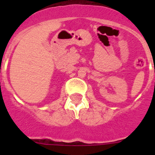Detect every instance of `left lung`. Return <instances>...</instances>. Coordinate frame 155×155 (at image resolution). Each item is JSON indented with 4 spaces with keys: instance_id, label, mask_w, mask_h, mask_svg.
Instances as JSON below:
<instances>
[{
    "instance_id": "1",
    "label": "left lung",
    "mask_w": 155,
    "mask_h": 155,
    "mask_svg": "<svg viewBox=\"0 0 155 155\" xmlns=\"http://www.w3.org/2000/svg\"><path fill=\"white\" fill-rule=\"evenodd\" d=\"M154 71H155V70H154Z\"/></svg>"
}]
</instances>
